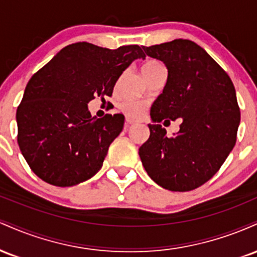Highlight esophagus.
I'll use <instances>...</instances> for the list:
<instances>
[{"label":"esophagus","mask_w":257,"mask_h":257,"mask_svg":"<svg viewBox=\"0 0 257 257\" xmlns=\"http://www.w3.org/2000/svg\"><path fill=\"white\" fill-rule=\"evenodd\" d=\"M134 123H135L134 120H132V119L126 118V120H125V124H124V129H125V131H128V129H129V126L134 124Z\"/></svg>","instance_id":"obj_1"}]
</instances>
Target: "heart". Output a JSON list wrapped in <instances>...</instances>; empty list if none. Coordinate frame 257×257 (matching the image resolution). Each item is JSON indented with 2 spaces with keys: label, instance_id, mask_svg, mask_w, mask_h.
Segmentation results:
<instances>
[{
  "label": "heart",
  "instance_id": "1",
  "mask_svg": "<svg viewBox=\"0 0 257 257\" xmlns=\"http://www.w3.org/2000/svg\"><path fill=\"white\" fill-rule=\"evenodd\" d=\"M162 67L164 66L159 63V61L149 60L141 66V72H143L144 77L146 78L147 76L151 75L152 72L156 71V70L162 69ZM145 102L138 99H125L119 104V110L122 111L126 117L133 119L139 118V117L144 113V111H145Z\"/></svg>",
  "mask_w": 257,
  "mask_h": 257
}]
</instances>
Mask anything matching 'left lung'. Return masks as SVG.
<instances>
[{
	"instance_id": "8db88e82",
	"label": "left lung",
	"mask_w": 257,
	"mask_h": 257,
	"mask_svg": "<svg viewBox=\"0 0 257 257\" xmlns=\"http://www.w3.org/2000/svg\"><path fill=\"white\" fill-rule=\"evenodd\" d=\"M143 48L163 61L168 77L151 106L150 138L139 156L157 185L174 192L194 190L213 178L235 145L240 111L234 85L192 41L180 38ZM166 118L182 119L172 138L158 124Z\"/></svg>"
}]
</instances>
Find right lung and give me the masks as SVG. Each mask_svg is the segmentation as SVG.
<instances>
[{"instance_id":"obj_1","label":"right lung","mask_w":257,"mask_h":257,"mask_svg":"<svg viewBox=\"0 0 257 257\" xmlns=\"http://www.w3.org/2000/svg\"><path fill=\"white\" fill-rule=\"evenodd\" d=\"M143 49L87 42L65 47L32 76L17 110L18 144L40 179L59 187L87 181L101 169L124 116L91 117L94 96H111L117 79Z\"/></svg>"}]
</instances>
